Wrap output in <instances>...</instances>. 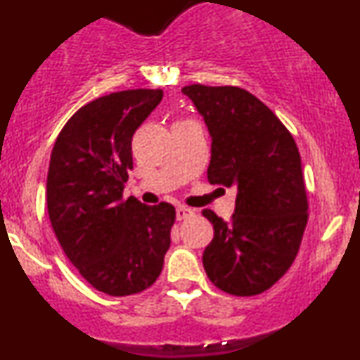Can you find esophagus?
<instances>
[{"label":"esophagus","instance_id":"1","mask_svg":"<svg viewBox=\"0 0 360 360\" xmlns=\"http://www.w3.org/2000/svg\"><path fill=\"white\" fill-rule=\"evenodd\" d=\"M176 217H177V220H186V218L193 217V210L186 208V206H177Z\"/></svg>","mask_w":360,"mask_h":360}]
</instances>
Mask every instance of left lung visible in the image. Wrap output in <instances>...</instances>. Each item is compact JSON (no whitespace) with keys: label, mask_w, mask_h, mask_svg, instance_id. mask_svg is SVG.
<instances>
[{"label":"left lung","mask_w":360,"mask_h":360,"mask_svg":"<svg viewBox=\"0 0 360 360\" xmlns=\"http://www.w3.org/2000/svg\"><path fill=\"white\" fill-rule=\"evenodd\" d=\"M183 93L212 135L208 181L237 188L230 221L203 210L214 230L203 254L206 276L229 295H260L295 262L307 229L298 147L274 111L249 91L191 84Z\"/></svg>","instance_id":"8db88e82"}]
</instances>
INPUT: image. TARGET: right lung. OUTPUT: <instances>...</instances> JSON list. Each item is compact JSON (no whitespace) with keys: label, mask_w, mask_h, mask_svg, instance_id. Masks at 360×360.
<instances>
[{"label":"right lung","mask_w":360,"mask_h":360,"mask_svg":"<svg viewBox=\"0 0 360 360\" xmlns=\"http://www.w3.org/2000/svg\"><path fill=\"white\" fill-rule=\"evenodd\" d=\"M162 94L127 89L98 98L68 120L52 148L47 210L53 233L82 278L110 296L150 288L171 245L174 206L123 198L134 169L131 137Z\"/></svg>","instance_id":"add662e5"}]
</instances>
